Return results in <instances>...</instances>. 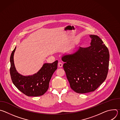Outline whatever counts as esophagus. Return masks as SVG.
Returning <instances> with one entry per match:
<instances>
[{
	"label": "esophagus",
	"instance_id": "1",
	"mask_svg": "<svg viewBox=\"0 0 120 120\" xmlns=\"http://www.w3.org/2000/svg\"><path fill=\"white\" fill-rule=\"evenodd\" d=\"M58 66L59 67H62L63 66V64L61 62H59L58 64Z\"/></svg>",
	"mask_w": 120,
	"mask_h": 120
}]
</instances>
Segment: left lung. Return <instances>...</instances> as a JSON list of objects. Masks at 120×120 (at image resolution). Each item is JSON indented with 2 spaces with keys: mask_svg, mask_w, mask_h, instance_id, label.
<instances>
[{
  "mask_svg": "<svg viewBox=\"0 0 120 120\" xmlns=\"http://www.w3.org/2000/svg\"><path fill=\"white\" fill-rule=\"evenodd\" d=\"M90 37V46L80 47L76 52L62 58L70 87L79 94L95 91L105 80L108 72L107 47L98 36L91 35Z\"/></svg>",
  "mask_w": 120,
  "mask_h": 120,
  "instance_id": "left-lung-1",
  "label": "left lung"
}]
</instances>
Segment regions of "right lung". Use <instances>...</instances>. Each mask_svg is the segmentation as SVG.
Returning <instances> with one entry per match:
<instances>
[{
  "label": "right lung",
  "instance_id": "right-lung-1",
  "mask_svg": "<svg viewBox=\"0 0 120 120\" xmlns=\"http://www.w3.org/2000/svg\"><path fill=\"white\" fill-rule=\"evenodd\" d=\"M16 47L10 56V74L13 83L20 91L28 96H39L48 90L50 80L57 68L58 61L53 63H45L40 70L30 76H23L16 71L14 62Z\"/></svg>",
  "mask_w": 120,
  "mask_h": 120
}]
</instances>
